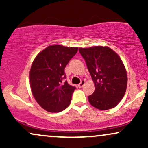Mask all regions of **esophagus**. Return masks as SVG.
<instances>
[{
	"label": "esophagus",
	"mask_w": 148,
	"mask_h": 148,
	"mask_svg": "<svg viewBox=\"0 0 148 148\" xmlns=\"http://www.w3.org/2000/svg\"><path fill=\"white\" fill-rule=\"evenodd\" d=\"M85 84H86V81H85V80H82V81H81V83H80V84H79V88H83V87H84Z\"/></svg>",
	"instance_id": "34e87169"
}]
</instances>
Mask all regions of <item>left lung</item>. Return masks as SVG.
<instances>
[{"mask_svg": "<svg viewBox=\"0 0 148 148\" xmlns=\"http://www.w3.org/2000/svg\"><path fill=\"white\" fill-rule=\"evenodd\" d=\"M79 51L95 87L88 96L90 103L103 111L114 108L123 98L127 86V71L121 58L108 47L95 46Z\"/></svg>", "mask_w": 148, "mask_h": 148, "instance_id": "obj_1", "label": "left lung"}]
</instances>
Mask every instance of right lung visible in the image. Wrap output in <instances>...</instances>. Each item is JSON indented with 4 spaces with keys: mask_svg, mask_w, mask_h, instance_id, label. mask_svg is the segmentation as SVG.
Here are the masks:
<instances>
[{
    "mask_svg": "<svg viewBox=\"0 0 148 148\" xmlns=\"http://www.w3.org/2000/svg\"><path fill=\"white\" fill-rule=\"evenodd\" d=\"M78 51V47L51 45L39 53L30 70L34 98L42 108L58 113L70 104L75 87L68 84L64 68Z\"/></svg>",
    "mask_w": 148,
    "mask_h": 148,
    "instance_id": "1",
    "label": "right lung"
}]
</instances>
